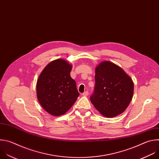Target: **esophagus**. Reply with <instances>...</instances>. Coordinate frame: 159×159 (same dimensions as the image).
<instances>
[{
	"instance_id": "esophagus-1",
	"label": "esophagus",
	"mask_w": 159,
	"mask_h": 159,
	"mask_svg": "<svg viewBox=\"0 0 159 159\" xmlns=\"http://www.w3.org/2000/svg\"><path fill=\"white\" fill-rule=\"evenodd\" d=\"M82 95H83V96L86 97V96H88V91H84V93H82Z\"/></svg>"
}]
</instances>
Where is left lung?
I'll return each mask as SVG.
<instances>
[{
    "label": "left lung",
    "mask_w": 159,
    "mask_h": 159,
    "mask_svg": "<svg viewBox=\"0 0 159 159\" xmlns=\"http://www.w3.org/2000/svg\"><path fill=\"white\" fill-rule=\"evenodd\" d=\"M95 86L91 102L102 115L115 117L128 107L134 94L132 78L120 66L105 61L95 68Z\"/></svg>",
    "instance_id": "obj_1"
}]
</instances>
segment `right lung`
<instances>
[{
  "label": "right lung",
  "mask_w": 159,
  "mask_h": 159,
  "mask_svg": "<svg viewBox=\"0 0 159 159\" xmlns=\"http://www.w3.org/2000/svg\"><path fill=\"white\" fill-rule=\"evenodd\" d=\"M71 69L66 61L57 59L49 63L38 79V100L51 115H64L79 97L76 82L70 76Z\"/></svg>",
  "instance_id": "right-lung-1"
}]
</instances>
